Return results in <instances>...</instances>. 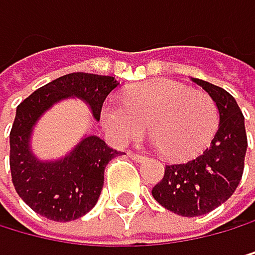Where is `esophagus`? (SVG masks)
<instances>
[{"mask_svg": "<svg viewBox=\"0 0 255 255\" xmlns=\"http://www.w3.org/2000/svg\"><path fill=\"white\" fill-rule=\"evenodd\" d=\"M129 156L132 159H135V161H140V163L147 159V156H145V155H140V153H135V151H129Z\"/></svg>", "mask_w": 255, "mask_h": 255, "instance_id": "1", "label": "esophagus"}]
</instances>
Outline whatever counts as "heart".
Instances as JSON below:
<instances>
[{
	"label": "heart",
	"instance_id": "b5f03b06",
	"mask_svg": "<svg viewBox=\"0 0 255 255\" xmlns=\"http://www.w3.org/2000/svg\"><path fill=\"white\" fill-rule=\"evenodd\" d=\"M102 123L118 142L134 140L148 125L156 147L169 158H192L203 151L219 128V108L208 92L177 81L142 84L102 107Z\"/></svg>",
	"mask_w": 255,
	"mask_h": 255
}]
</instances>
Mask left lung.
<instances>
[{
    "instance_id": "obj_1",
    "label": "left lung",
    "mask_w": 255,
    "mask_h": 255,
    "mask_svg": "<svg viewBox=\"0 0 255 255\" xmlns=\"http://www.w3.org/2000/svg\"><path fill=\"white\" fill-rule=\"evenodd\" d=\"M216 100L220 123L211 145L185 163L167 164L164 177L151 190L153 198L175 214L196 217L225 203L245 171L248 137L245 117L225 89L193 78Z\"/></svg>"
}]
</instances>
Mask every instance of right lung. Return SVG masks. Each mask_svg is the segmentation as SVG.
Masks as SVG:
<instances>
[{
  "label": "right lung",
  "mask_w": 255,
  "mask_h": 255,
  "mask_svg": "<svg viewBox=\"0 0 255 255\" xmlns=\"http://www.w3.org/2000/svg\"><path fill=\"white\" fill-rule=\"evenodd\" d=\"M113 76L70 73L47 83L18 104L9 134V166L15 192L36 214L55 222H68L84 216L96 206L104 187L108 161L120 155L96 135L86 137L60 161L41 163L28 148L33 125L52 104L76 96L89 104L100 120L107 96L118 88Z\"/></svg>",
  "instance_id": "add662e5"
}]
</instances>
